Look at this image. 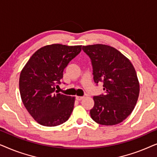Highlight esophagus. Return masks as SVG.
<instances>
[{
  "mask_svg": "<svg viewBox=\"0 0 157 157\" xmlns=\"http://www.w3.org/2000/svg\"><path fill=\"white\" fill-rule=\"evenodd\" d=\"M76 98L78 101H81L83 98V96H76Z\"/></svg>",
  "mask_w": 157,
  "mask_h": 157,
  "instance_id": "1",
  "label": "esophagus"
}]
</instances>
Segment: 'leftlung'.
Listing matches in <instances>:
<instances>
[{
	"mask_svg": "<svg viewBox=\"0 0 157 157\" xmlns=\"http://www.w3.org/2000/svg\"><path fill=\"white\" fill-rule=\"evenodd\" d=\"M82 49L91 59L94 82L104 83V94L94 96L91 117L101 125L121 123L138 100L139 83L134 67L120 51L107 45L83 46Z\"/></svg>",
	"mask_w": 157,
	"mask_h": 157,
	"instance_id": "8db88e82",
	"label": "left lung"
}]
</instances>
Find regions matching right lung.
I'll list each match as a JSON object with an SVG mask.
<instances>
[{
	"label": "right lung",
	"instance_id": "obj_1",
	"mask_svg": "<svg viewBox=\"0 0 157 157\" xmlns=\"http://www.w3.org/2000/svg\"><path fill=\"white\" fill-rule=\"evenodd\" d=\"M81 51V46L48 45L36 51L21 71V99L38 124L56 126L70 117L75 97L59 94L56 86L61 83L64 68Z\"/></svg>",
	"mask_w": 157,
	"mask_h": 157
}]
</instances>
